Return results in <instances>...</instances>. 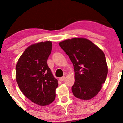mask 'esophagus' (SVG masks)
Returning a JSON list of instances; mask_svg holds the SVG:
<instances>
[{
  "instance_id": "1",
  "label": "esophagus",
  "mask_w": 123,
  "mask_h": 123,
  "mask_svg": "<svg viewBox=\"0 0 123 123\" xmlns=\"http://www.w3.org/2000/svg\"><path fill=\"white\" fill-rule=\"evenodd\" d=\"M65 76H63V77H60V80L61 81H63V80H65Z\"/></svg>"
}]
</instances>
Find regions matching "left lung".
Segmentation results:
<instances>
[{
  "label": "left lung",
  "mask_w": 123,
  "mask_h": 123,
  "mask_svg": "<svg viewBox=\"0 0 123 123\" xmlns=\"http://www.w3.org/2000/svg\"><path fill=\"white\" fill-rule=\"evenodd\" d=\"M59 45L69 57L74 67L75 81L73 94L80 99L88 100L99 92L108 74L104 52L84 38H73Z\"/></svg>",
  "instance_id": "1"
}]
</instances>
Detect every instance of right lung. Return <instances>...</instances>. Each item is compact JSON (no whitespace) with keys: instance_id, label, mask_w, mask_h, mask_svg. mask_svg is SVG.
<instances>
[{"instance_id":"1","label":"right lung","mask_w":123,"mask_h":123,"mask_svg":"<svg viewBox=\"0 0 123 123\" xmlns=\"http://www.w3.org/2000/svg\"><path fill=\"white\" fill-rule=\"evenodd\" d=\"M50 41L29 46L16 65V81L26 98L40 106L49 105L55 98L58 86L47 61L51 53Z\"/></svg>"}]
</instances>
